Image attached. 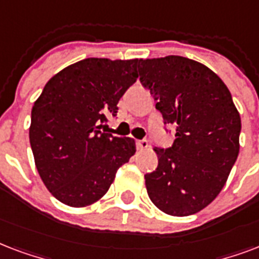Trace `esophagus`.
Instances as JSON below:
<instances>
[{
	"mask_svg": "<svg viewBox=\"0 0 259 259\" xmlns=\"http://www.w3.org/2000/svg\"><path fill=\"white\" fill-rule=\"evenodd\" d=\"M136 147L139 148V150H146V148L150 147V144L146 139H142V140H136Z\"/></svg>",
	"mask_w": 259,
	"mask_h": 259,
	"instance_id": "esophagus-1",
	"label": "esophagus"
}]
</instances>
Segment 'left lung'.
I'll list each match as a JSON object with an SVG mask.
<instances>
[{"label":"left lung","instance_id":"left-lung-1","mask_svg":"<svg viewBox=\"0 0 259 259\" xmlns=\"http://www.w3.org/2000/svg\"><path fill=\"white\" fill-rule=\"evenodd\" d=\"M138 69L165 124L176 127L171 147H154L158 167L144 176L148 197L167 215L197 213L223 189L238 158L239 112L224 82L189 58L140 59Z\"/></svg>","mask_w":259,"mask_h":259}]
</instances>
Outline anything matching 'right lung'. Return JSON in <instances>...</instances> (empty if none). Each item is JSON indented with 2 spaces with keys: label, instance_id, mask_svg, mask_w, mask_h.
Returning a JSON list of instances; mask_svg holds the SVG:
<instances>
[{
  "label": "right lung",
  "instance_id": "right-lung-1",
  "mask_svg": "<svg viewBox=\"0 0 259 259\" xmlns=\"http://www.w3.org/2000/svg\"><path fill=\"white\" fill-rule=\"evenodd\" d=\"M139 59L88 58L55 74L31 113L29 142L36 169L54 197L74 208L107 193L135 140L100 131L107 115L138 78Z\"/></svg>",
  "mask_w": 259,
  "mask_h": 259
}]
</instances>
